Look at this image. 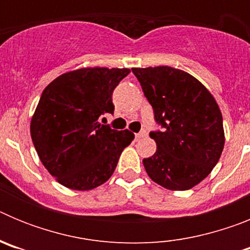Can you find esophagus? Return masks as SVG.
I'll list each match as a JSON object with an SVG mask.
<instances>
[{
	"label": "esophagus",
	"mask_w": 250,
	"mask_h": 250,
	"mask_svg": "<svg viewBox=\"0 0 250 250\" xmlns=\"http://www.w3.org/2000/svg\"><path fill=\"white\" fill-rule=\"evenodd\" d=\"M146 135H147V132L145 131V130H141L140 132L135 134V138H136V140H139V139H141V138H145Z\"/></svg>",
	"instance_id": "esophagus-1"
}]
</instances>
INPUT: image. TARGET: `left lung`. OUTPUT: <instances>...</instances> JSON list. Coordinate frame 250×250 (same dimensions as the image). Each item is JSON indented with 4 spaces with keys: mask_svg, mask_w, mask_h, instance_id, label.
I'll list each match as a JSON object with an SVG mask.
<instances>
[{
    "mask_svg": "<svg viewBox=\"0 0 250 250\" xmlns=\"http://www.w3.org/2000/svg\"><path fill=\"white\" fill-rule=\"evenodd\" d=\"M161 131H151L155 154L143 160L152 182L188 190L204 180L224 147L223 116L213 95L190 74L169 67L131 68Z\"/></svg>",
    "mask_w": 250,
    "mask_h": 250,
    "instance_id": "obj_1",
    "label": "left lung"
}]
</instances>
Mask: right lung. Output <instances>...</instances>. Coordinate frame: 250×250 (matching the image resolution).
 <instances>
[{"instance_id":"add662e5","label":"right lung","mask_w":250,"mask_h":250,"mask_svg":"<svg viewBox=\"0 0 250 250\" xmlns=\"http://www.w3.org/2000/svg\"><path fill=\"white\" fill-rule=\"evenodd\" d=\"M129 68L83 67L46 86L31 119L39 158L60 184L91 190L110 179L121 152L134 140L129 130L99 123L114 112L112 92Z\"/></svg>"}]
</instances>
